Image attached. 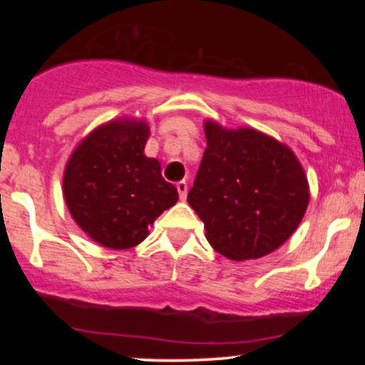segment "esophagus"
Masks as SVG:
<instances>
[{
    "label": "esophagus",
    "instance_id": "obj_1",
    "mask_svg": "<svg viewBox=\"0 0 365 365\" xmlns=\"http://www.w3.org/2000/svg\"><path fill=\"white\" fill-rule=\"evenodd\" d=\"M177 190H178L180 200H185L187 199V183L185 182H178L177 183Z\"/></svg>",
    "mask_w": 365,
    "mask_h": 365
}]
</instances>
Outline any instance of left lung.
<instances>
[{
	"mask_svg": "<svg viewBox=\"0 0 365 365\" xmlns=\"http://www.w3.org/2000/svg\"><path fill=\"white\" fill-rule=\"evenodd\" d=\"M207 148L188 192L216 252L259 259L282 247L309 206V182L295 153L255 128L204 121Z\"/></svg>",
	"mask_w": 365,
	"mask_h": 365,
	"instance_id": "obj_1",
	"label": "left lung"
}]
</instances>
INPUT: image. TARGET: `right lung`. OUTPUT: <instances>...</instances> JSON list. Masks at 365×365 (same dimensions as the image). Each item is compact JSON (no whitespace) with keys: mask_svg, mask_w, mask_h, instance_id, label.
Wrapping results in <instances>:
<instances>
[{"mask_svg":"<svg viewBox=\"0 0 365 365\" xmlns=\"http://www.w3.org/2000/svg\"><path fill=\"white\" fill-rule=\"evenodd\" d=\"M149 123L116 118L99 125L73 149L63 171V199L87 237L106 249L139 245L178 192L144 154Z\"/></svg>","mask_w":365,"mask_h":365,"instance_id":"right-lung-1","label":"right lung"}]
</instances>
